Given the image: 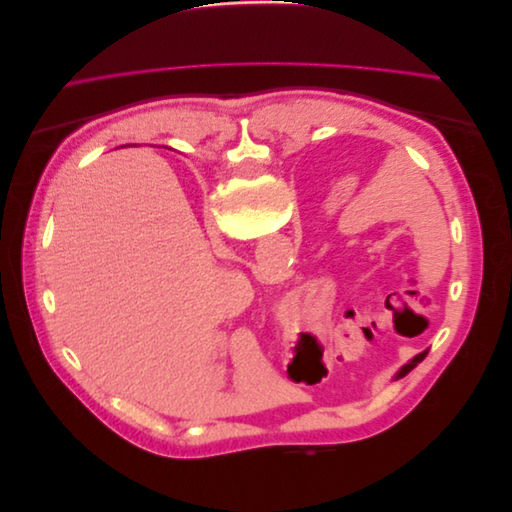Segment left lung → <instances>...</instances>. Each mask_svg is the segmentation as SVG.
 Returning <instances> with one entry per match:
<instances>
[{"label": "left lung", "mask_w": 512, "mask_h": 512, "mask_svg": "<svg viewBox=\"0 0 512 512\" xmlns=\"http://www.w3.org/2000/svg\"><path fill=\"white\" fill-rule=\"evenodd\" d=\"M425 356H427V350H425V352H421V354H416V356H414V359H412V361H410L408 365H404V367H401V369H399V374H397V378H404L406 374H410V371H412V369H414V367H416L418 363H421V361L425 359Z\"/></svg>", "instance_id": "8db88e82"}]
</instances>
